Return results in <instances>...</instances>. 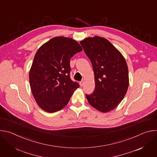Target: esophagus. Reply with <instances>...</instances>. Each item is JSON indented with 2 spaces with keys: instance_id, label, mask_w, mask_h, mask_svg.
<instances>
[{
  "instance_id": "1",
  "label": "esophagus",
  "mask_w": 157,
  "mask_h": 157,
  "mask_svg": "<svg viewBox=\"0 0 157 157\" xmlns=\"http://www.w3.org/2000/svg\"><path fill=\"white\" fill-rule=\"evenodd\" d=\"M79 84H80V86H81V87L83 86H84V81H80V82H79Z\"/></svg>"
}]
</instances>
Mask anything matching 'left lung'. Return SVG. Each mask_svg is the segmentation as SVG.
Returning <instances> with one entry per match:
<instances>
[{"instance_id": "1", "label": "left lung", "mask_w": 157, "mask_h": 157, "mask_svg": "<svg viewBox=\"0 0 157 157\" xmlns=\"http://www.w3.org/2000/svg\"><path fill=\"white\" fill-rule=\"evenodd\" d=\"M91 60L94 74L95 89L86 97L93 107L107 113L124 99L128 87V71L122 54L107 39L94 36L80 41Z\"/></svg>"}]
</instances>
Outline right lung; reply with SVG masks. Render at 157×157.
<instances>
[{
	"mask_svg": "<svg viewBox=\"0 0 157 157\" xmlns=\"http://www.w3.org/2000/svg\"><path fill=\"white\" fill-rule=\"evenodd\" d=\"M82 50L70 38L54 37L36 52L29 73L31 90L40 108L55 113L68 103L78 82L70 78V59Z\"/></svg>",
	"mask_w": 157,
	"mask_h": 157,
	"instance_id": "add662e5",
	"label": "right lung"
}]
</instances>
